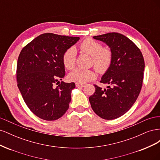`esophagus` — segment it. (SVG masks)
Instances as JSON below:
<instances>
[{
    "label": "esophagus",
    "mask_w": 160,
    "mask_h": 160,
    "mask_svg": "<svg viewBox=\"0 0 160 160\" xmlns=\"http://www.w3.org/2000/svg\"><path fill=\"white\" fill-rule=\"evenodd\" d=\"M76 87H77V88H83V87H84V84L77 83H76Z\"/></svg>",
    "instance_id": "esophagus-1"
}]
</instances>
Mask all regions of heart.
<instances>
[{"mask_svg":"<svg viewBox=\"0 0 160 160\" xmlns=\"http://www.w3.org/2000/svg\"><path fill=\"white\" fill-rule=\"evenodd\" d=\"M80 49L92 57V64L99 73H104L110 67L113 60V54L108 48H103L101 43L91 38H87L81 43ZM62 64L66 69H73L76 64V50L71 47L66 50L62 57ZM96 78L95 72L92 69H75L69 75V79L79 83L93 80Z\"/></svg>","mask_w":160,"mask_h":160,"instance_id":"obj_1","label":"heart"}]
</instances>
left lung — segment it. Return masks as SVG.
I'll use <instances>...</instances> for the list:
<instances>
[{
    "mask_svg": "<svg viewBox=\"0 0 160 160\" xmlns=\"http://www.w3.org/2000/svg\"><path fill=\"white\" fill-rule=\"evenodd\" d=\"M93 38L110 48L113 60L100 81L109 85L107 89L95 85V91L89 100L100 118L114 119L129 111L138 98L143 79V57L135 43L120 33L109 32Z\"/></svg>",
    "mask_w": 160,
    "mask_h": 160,
    "instance_id": "1",
    "label": "left lung"
}]
</instances>
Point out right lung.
<instances>
[{"instance_id":"obj_1","label":"right lung","mask_w":160,"mask_h":160,"mask_svg":"<svg viewBox=\"0 0 160 160\" xmlns=\"http://www.w3.org/2000/svg\"><path fill=\"white\" fill-rule=\"evenodd\" d=\"M79 37L44 33L23 48L17 61V86L27 107L39 118L57 120L71 101L74 83H65L62 57ZM56 82L58 85L54 86Z\"/></svg>"}]
</instances>
